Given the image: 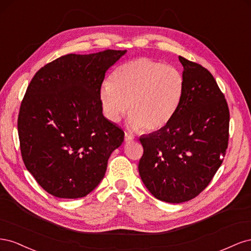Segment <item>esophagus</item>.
Masks as SVG:
<instances>
[{"label":"esophagus","instance_id":"obj_1","mask_svg":"<svg viewBox=\"0 0 251 251\" xmlns=\"http://www.w3.org/2000/svg\"><path fill=\"white\" fill-rule=\"evenodd\" d=\"M132 140H134V136L131 135L130 133H126V134H125V141L128 142V141H132Z\"/></svg>","mask_w":251,"mask_h":251}]
</instances>
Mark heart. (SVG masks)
<instances>
[{"label": "heart", "mask_w": 251, "mask_h": 251, "mask_svg": "<svg viewBox=\"0 0 251 251\" xmlns=\"http://www.w3.org/2000/svg\"><path fill=\"white\" fill-rule=\"evenodd\" d=\"M184 76L173 66L149 57H137L120 65L110 82L100 92L104 116L118 123L130 114V126L146 132L157 131L169 124L184 93Z\"/></svg>", "instance_id": "heart-1"}]
</instances>
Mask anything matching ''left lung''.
<instances>
[{
	"mask_svg": "<svg viewBox=\"0 0 251 251\" xmlns=\"http://www.w3.org/2000/svg\"><path fill=\"white\" fill-rule=\"evenodd\" d=\"M184 93L169 124L139 138L138 170L155 198L170 203L194 199L223 162L229 139V109L211 73L179 56Z\"/></svg>",
	"mask_w": 251,
	"mask_h": 251,
	"instance_id": "8db88e82",
	"label": "left lung"
}]
</instances>
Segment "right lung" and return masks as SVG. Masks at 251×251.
<instances>
[{
	"instance_id": "right-lung-1",
	"label": "right lung",
	"mask_w": 251,
	"mask_h": 251,
	"mask_svg": "<svg viewBox=\"0 0 251 251\" xmlns=\"http://www.w3.org/2000/svg\"><path fill=\"white\" fill-rule=\"evenodd\" d=\"M126 51L67 54L42 67L23 98L18 132L23 161L48 194L87 196L100 184L125 132L102 115L105 72Z\"/></svg>"
}]
</instances>
